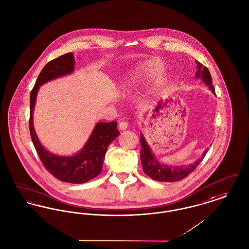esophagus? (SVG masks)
Instances as JSON below:
<instances>
[{"mask_svg": "<svg viewBox=\"0 0 249 249\" xmlns=\"http://www.w3.org/2000/svg\"><path fill=\"white\" fill-rule=\"evenodd\" d=\"M118 127H119L120 130L123 131V130H126V129L129 127V124H128V122H126V121H121V122H119Z\"/></svg>", "mask_w": 249, "mask_h": 249, "instance_id": "obj_1", "label": "esophagus"}]
</instances>
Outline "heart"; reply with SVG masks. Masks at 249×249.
Instances as JSON below:
<instances>
[{
	"label": "heart",
	"mask_w": 249,
	"mask_h": 249,
	"mask_svg": "<svg viewBox=\"0 0 249 249\" xmlns=\"http://www.w3.org/2000/svg\"><path fill=\"white\" fill-rule=\"evenodd\" d=\"M142 71L144 72L145 71V73L147 76H157V75H159V74H161L162 72V69H161L160 66H158L157 64H155V63H151V64H148V65H146V67H144V69H142ZM124 87L126 89H129V88H132L133 87V82H132V80H128L126 83H125V85H124Z\"/></svg>",
	"instance_id": "obj_1"
}]
</instances>
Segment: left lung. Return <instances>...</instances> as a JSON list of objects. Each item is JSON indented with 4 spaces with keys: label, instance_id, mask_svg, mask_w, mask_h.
Listing matches in <instances>:
<instances>
[{
    "label": "left lung",
    "instance_id": "obj_1",
    "mask_svg": "<svg viewBox=\"0 0 249 249\" xmlns=\"http://www.w3.org/2000/svg\"><path fill=\"white\" fill-rule=\"evenodd\" d=\"M196 63L197 65V71L196 73V77L197 79L201 78V80L204 82L206 86L211 89V91L213 94H215V90L213 87V83H212V76L209 70L206 67H203V65L198 61H196ZM140 140L142 145L141 152H140L141 153L140 159L142 162L143 171L145 172L146 175L157 181L175 182L186 178L196 168V166L200 163V161L203 160L206 153L208 152V149H206L201 158H199L194 163L189 164L187 166H172V165L163 164L157 161L156 157L152 153V150L146 143V139L142 133L140 134Z\"/></svg>",
    "mask_w": 249,
    "mask_h": 249
}]
</instances>
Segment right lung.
Returning <instances> with one entry per match:
<instances>
[{
	"label": "right lung",
	"instance_id": "add662e5",
	"mask_svg": "<svg viewBox=\"0 0 249 249\" xmlns=\"http://www.w3.org/2000/svg\"><path fill=\"white\" fill-rule=\"evenodd\" d=\"M74 64V55L69 53L50 61L43 68L30 94L29 129L39 159L52 175L61 181L85 183L102 172L106 150L119 134L117 122L97 123L85 146L73 156H58L48 151L39 142L33 123V112L39 87L49 81L73 72Z\"/></svg>",
	"mask_w": 249,
	"mask_h": 249
}]
</instances>
